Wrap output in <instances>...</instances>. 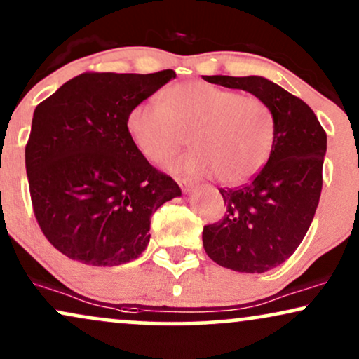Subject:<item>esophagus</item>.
Masks as SVG:
<instances>
[{"label": "esophagus", "instance_id": "esophagus-1", "mask_svg": "<svg viewBox=\"0 0 359 359\" xmlns=\"http://www.w3.org/2000/svg\"><path fill=\"white\" fill-rule=\"evenodd\" d=\"M179 185H180V189H182L185 194L192 192V189L195 187L192 180H189V179H179Z\"/></svg>", "mask_w": 359, "mask_h": 359}]
</instances>
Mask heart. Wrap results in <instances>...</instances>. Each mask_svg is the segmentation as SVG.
<instances>
[{"mask_svg":"<svg viewBox=\"0 0 359 359\" xmlns=\"http://www.w3.org/2000/svg\"><path fill=\"white\" fill-rule=\"evenodd\" d=\"M126 126L147 161L164 164L190 142L194 149L177 169L215 175L225 185L252 179L266 164L275 142L273 114L262 99L203 81L165 88L158 104H135Z\"/></svg>","mask_w":359,"mask_h":359,"instance_id":"obj_1","label":"heart"}]
</instances>
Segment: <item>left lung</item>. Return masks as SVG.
I'll return each instance as SVG.
<instances>
[{"mask_svg": "<svg viewBox=\"0 0 359 359\" xmlns=\"http://www.w3.org/2000/svg\"><path fill=\"white\" fill-rule=\"evenodd\" d=\"M207 83L262 99L275 121V142L252 182L219 189L220 222L203 226L213 262L242 273H263L288 260L310 229L323 185L326 133L306 102L262 76H205Z\"/></svg>", "mask_w": 359, "mask_h": 359, "instance_id": "1", "label": "left lung"}]
</instances>
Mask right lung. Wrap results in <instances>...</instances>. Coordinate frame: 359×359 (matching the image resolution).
Returning <instances> with one entry per match:
<instances>
[{
	"label": "right lung",
	"instance_id": "obj_1",
	"mask_svg": "<svg viewBox=\"0 0 359 359\" xmlns=\"http://www.w3.org/2000/svg\"><path fill=\"white\" fill-rule=\"evenodd\" d=\"M175 76L84 72L34 109L25 151L31 202L44 237L71 260H135L151 238L152 213L182 195L135 149L126 126L130 109Z\"/></svg>",
	"mask_w": 359,
	"mask_h": 359
}]
</instances>
